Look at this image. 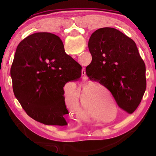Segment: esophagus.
I'll return each mask as SVG.
<instances>
[{
    "label": "esophagus",
    "instance_id": "esophagus-1",
    "mask_svg": "<svg viewBox=\"0 0 156 156\" xmlns=\"http://www.w3.org/2000/svg\"><path fill=\"white\" fill-rule=\"evenodd\" d=\"M84 74H85V72H84Z\"/></svg>",
    "mask_w": 156,
    "mask_h": 156
}]
</instances>
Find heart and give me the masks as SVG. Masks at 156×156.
I'll list each match as a JSON object with an SVG mask.
<instances>
[{"label": "heart", "instance_id": "b5f03b06", "mask_svg": "<svg viewBox=\"0 0 156 156\" xmlns=\"http://www.w3.org/2000/svg\"><path fill=\"white\" fill-rule=\"evenodd\" d=\"M80 107L86 111H90V109L91 108L90 105L89 104V102L87 101H86L82 96L80 98Z\"/></svg>", "mask_w": 156, "mask_h": 156}]
</instances>
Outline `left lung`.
<instances>
[{
	"mask_svg": "<svg viewBox=\"0 0 156 156\" xmlns=\"http://www.w3.org/2000/svg\"><path fill=\"white\" fill-rule=\"evenodd\" d=\"M88 49V77L107 88L122 110L133 113L146 89L145 65L134 41L117 29L104 27L91 35Z\"/></svg>",
	"mask_w": 156,
	"mask_h": 156,
	"instance_id": "8db88e82",
	"label": "left lung"
}]
</instances>
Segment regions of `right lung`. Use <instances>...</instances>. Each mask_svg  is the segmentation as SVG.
I'll return each mask as SVG.
<instances>
[{"mask_svg": "<svg viewBox=\"0 0 156 156\" xmlns=\"http://www.w3.org/2000/svg\"><path fill=\"white\" fill-rule=\"evenodd\" d=\"M82 66L66 54L58 36L36 33L20 42L11 68L15 97L29 117L48 125L66 126L63 87L77 80Z\"/></svg>", "mask_w": 156, "mask_h": 156, "instance_id": "add662e5", "label": "right lung"}]
</instances>
